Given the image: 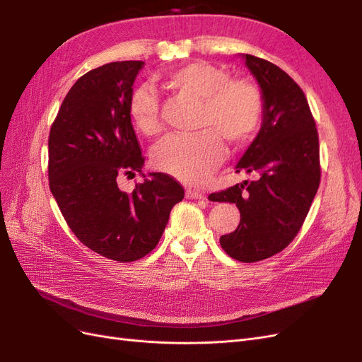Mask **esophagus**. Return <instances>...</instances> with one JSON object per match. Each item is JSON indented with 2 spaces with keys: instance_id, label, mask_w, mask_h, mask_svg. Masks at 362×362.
<instances>
[{
  "instance_id": "1",
  "label": "esophagus",
  "mask_w": 362,
  "mask_h": 362,
  "mask_svg": "<svg viewBox=\"0 0 362 362\" xmlns=\"http://www.w3.org/2000/svg\"><path fill=\"white\" fill-rule=\"evenodd\" d=\"M185 194H187V198H190V199H204L205 198L204 192H201V190H192V189H189L187 192H185Z\"/></svg>"
}]
</instances>
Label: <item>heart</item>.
Masks as SVG:
<instances>
[{
    "label": "heart",
    "instance_id": "1",
    "mask_svg": "<svg viewBox=\"0 0 362 362\" xmlns=\"http://www.w3.org/2000/svg\"><path fill=\"white\" fill-rule=\"evenodd\" d=\"M166 84L177 93L201 103L193 136H169L154 149V166L187 184L202 182L225 157L223 140L243 146L258 131L264 101L258 87L210 62H190L173 69ZM128 113L145 136L161 131L160 100L148 84L137 86L128 100Z\"/></svg>",
    "mask_w": 362,
    "mask_h": 362
}]
</instances>
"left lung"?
I'll return each mask as SVG.
<instances>
[{"label": "left lung", "mask_w": 362, "mask_h": 362, "mask_svg": "<svg viewBox=\"0 0 362 362\" xmlns=\"http://www.w3.org/2000/svg\"><path fill=\"white\" fill-rule=\"evenodd\" d=\"M245 60L262 90L264 112L258 136L235 169L257 178L208 199L238 206L240 223L221 237V246L237 261L257 262L279 254L298 235L322 168L315 120L299 84L264 59L246 54Z\"/></svg>", "instance_id": "obj_1"}]
</instances>
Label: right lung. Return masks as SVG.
<instances>
[{
	"label": "right lung",
	"mask_w": 362,
	"mask_h": 362,
	"mask_svg": "<svg viewBox=\"0 0 362 362\" xmlns=\"http://www.w3.org/2000/svg\"><path fill=\"white\" fill-rule=\"evenodd\" d=\"M144 62H113L71 87L48 139L49 190L71 231L108 259L131 262L157 246L170 210L184 198L168 173L144 175L131 193L120 177L141 172L145 157L128 113Z\"/></svg>",
	"instance_id": "right-lung-1"
}]
</instances>
